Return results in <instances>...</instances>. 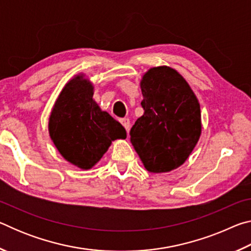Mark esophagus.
Listing matches in <instances>:
<instances>
[{
  "label": "esophagus",
  "instance_id": "esophagus-1",
  "mask_svg": "<svg viewBox=\"0 0 251 251\" xmlns=\"http://www.w3.org/2000/svg\"><path fill=\"white\" fill-rule=\"evenodd\" d=\"M121 123H122V125L125 127L127 133H128L129 127H130V121L128 120V118H123V120H121Z\"/></svg>",
  "mask_w": 251,
  "mask_h": 251
}]
</instances>
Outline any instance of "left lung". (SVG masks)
<instances>
[{"mask_svg":"<svg viewBox=\"0 0 251 251\" xmlns=\"http://www.w3.org/2000/svg\"><path fill=\"white\" fill-rule=\"evenodd\" d=\"M144 115L130 142L151 173H167L185 163L201 133V105L185 78L168 66L152 67L141 80Z\"/></svg>","mask_w":251,"mask_h":251,"instance_id":"obj_1","label":"left lung"}]
</instances>
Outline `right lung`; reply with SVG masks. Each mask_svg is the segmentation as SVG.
<instances>
[{
    "label": "right lung",
    "mask_w": 251,
    "mask_h": 251,
    "mask_svg": "<svg viewBox=\"0 0 251 251\" xmlns=\"http://www.w3.org/2000/svg\"><path fill=\"white\" fill-rule=\"evenodd\" d=\"M94 87L83 75L71 79L58 95L49 121L54 145L64 158L80 169H91L112 141L125 139L121 123L93 100Z\"/></svg>",
    "instance_id": "1"
}]
</instances>
